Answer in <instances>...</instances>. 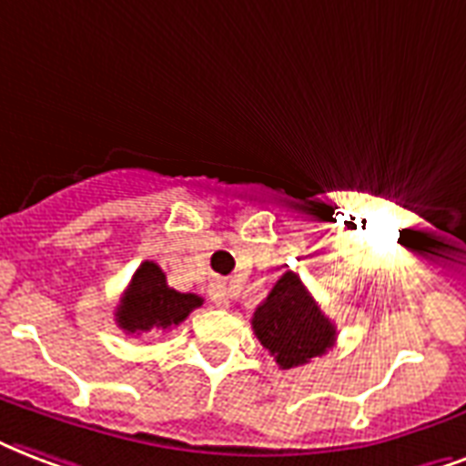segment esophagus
Listing matches in <instances>:
<instances>
[{
	"mask_svg": "<svg viewBox=\"0 0 466 466\" xmlns=\"http://www.w3.org/2000/svg\"><path fill=\"white\" fill-rule=\"evenodd\" d=\"M208 295H211L213 304H218V307H228V287L226 285L216 282V285H211V289H208Z\"/></svg>",
	"mask_w": 466,
	"mask_h": 466,
	"instance_id": "1",
	"label": "esophagus"
}]
</instances>
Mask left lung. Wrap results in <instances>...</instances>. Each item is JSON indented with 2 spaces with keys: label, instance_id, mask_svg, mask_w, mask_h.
<instances>
[{
  "label": "left lung",
  "instance_id": "obj_1",
  "mask_svg": "<svg viewBox=\"0 0 466 466\" xmlns=\"http://www.w3.org/2000/svg\"><path fill=\"white\" fill-rule=\"evenodd\" d=\"M250 324L279 369L304 366L324 356L337 341V327L324 317L295 272H285L275 282L268 299L255 309Z\"/></svg>",
  "mask_w": 466,
  "mask_h": 466
}]
</instances>
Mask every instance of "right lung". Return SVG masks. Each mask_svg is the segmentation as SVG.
<instances>
[{"label": "right lung", "instance_id": "obj_1", "mask_svg": "<svg viewBox=\"0 0 466 466\" xmlns=\"http://www.w3.org/2000/svg\"><path fill=\"white\" fill-rule=\"evenodd\" d=\"M204 304V297L191 292H177L167 285V275L152 260H145L129 279L127 289L115 312L117 327L127 334H147L154 329L179 327L196 307Z\"/></svg>", "mask_w": 466, "mask_h": 466}]
</instances>
